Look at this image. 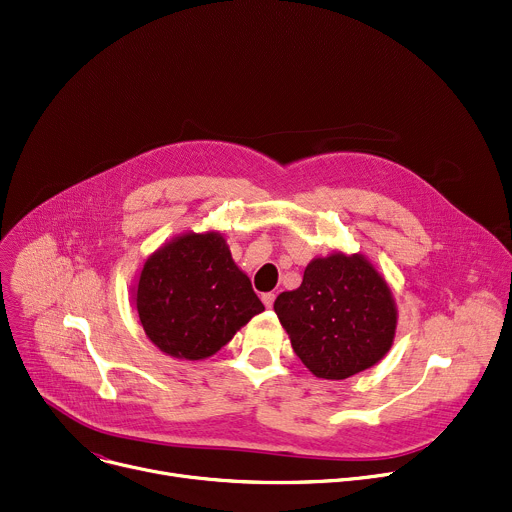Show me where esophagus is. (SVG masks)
Wrapping results in <instances>:
<instances>
[{"mask_svg":"<svg viewBox=\"0 0 512 512\" xmlns=\"http://www.w3.org/2000/svg\"><path fill=\"white\" fill-rule=\"evenodd\" d=\"M261 300H263L265 306H271V304H274V300H276V294H274V292H265V294L261 296Z\"/></svg>","mask_w":512,"mask_h":512,"instance_id":"34e87169","label":"esophagus"}]
</instances>
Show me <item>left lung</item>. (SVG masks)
<instances>
[{"label": "left lung", "mask_w": 512, "mask_h": 512, "mask_svg": "<svg viewBox=\"0 0 512 512\" xmlns=\"http://www.w3.org/2000/svg\"><path fill=\"white\" fill-rule=\"evenodd\" d=\"M274 309L296 356L319 379H348L377 364L393 344L391 290L360 255L311 261L300 288L282 292Z\"/></svg>", "instance_id": "left-lung-1"}]
</instances>
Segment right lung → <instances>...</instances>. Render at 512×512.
<instances>
[{"label": "right lung", "instance_id": "right-lung-1", "mask_svg": "<svg viewBox=\"0 0 512 512\" xmlns=\"http://www.w3.org/2000/svg\"><path fill=\"white\" fill-rule=\"evenodd\" d=\"M135 306L142 327L168 356L201 360L265 311L251 280L216 234H185L144 265Z\"/></svg>", "mask_w": 512, "mask_h": 512}]
</instances>
